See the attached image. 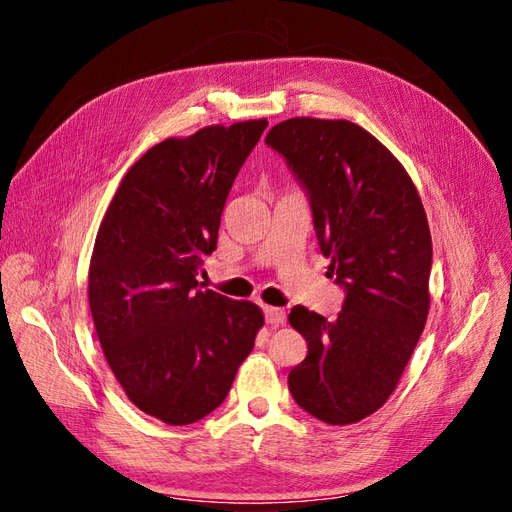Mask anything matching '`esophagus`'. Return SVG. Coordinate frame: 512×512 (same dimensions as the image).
<instances>
[{"label": "esophagus", "instance_id": "obj_1", "mask_svg": "<svg viewBox=\"0 0 512 512\" xmlns=\"http://www.w3.org/2000/svg\"><path fill=\"white\" fill-rule=\"evenodd\" d=\"M262 312H265V320L269 324H284L286 322V312H284V309H280V307L265 305V309H262Z\"/></svg>", "mask_w": 512, "mask_h": 512}]
</instances>
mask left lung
Listing matches in <instances>:
<instances>
[{
  "instance_id": "left-lung-1",
  "label": "left lung",
  "mask_w": 512,
  "mask_h": 512,
  "mask_svg": "<svg viewBox=\"0 0 512 512\" xmlns=\"http://www.w3.org/2000/svg\"><path fill=\"white\" fill-rule=\"evenodd\" d=\"M265 143L305 188L320 252L346 290L335 320L292 307L307 356L288 389L322 423H359L391 397L427 322L431 235L421 196L393 153L352 121L286 119Z\"/></svg>"
}]
</instances>
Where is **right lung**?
<instances>
[{"instance_id": "1", "label": "right lung", "mask_w": 512, "mask_h": 512, "mask_svg": "<svg viewBox=\"0 0 512 512\" xmlns=\"http://www.w3.org/2000/svg\"><path fill=\"white\" fill-rule=\"evenodd\" d=\"M267 119L166 138L123 177L89 265V307L106 363L132 404L190 425L226 399L265 318L200 290L228 192Z\"/></svg>"}]
</instances>
